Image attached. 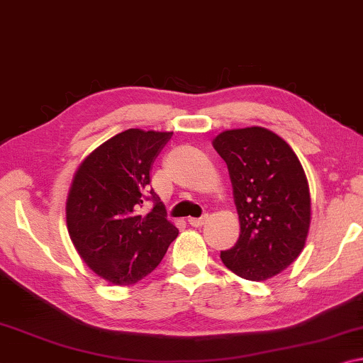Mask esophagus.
I'll return each mask as SVG.
<instances>
[{"instance_id": "34e87169", "label": "esophagus", "mask_w": 363, "mask_h": 363, "mask_svg": "<svg viewBox=\"0 0 363 363\" xmlns=\"http://www.w3.org/2000/svg\"><path fill=\"white\" fill-rule=\"evenodd\" d=\"M207 220H208V213L199 216V218H189L187 221H189V225H192V226H202Z\"/></svg>"}]
</instances>
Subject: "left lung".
Here are the masks:
<instances>
[{"label":"left lung","instance_id":"8db88e82","mask_svg":"<svg viewBox=\"0 0 363 363\" xmlns=\"http://www.w3.org/2000/svg\"><path fill=\"white\" fill-rule=\"evenodd\" d=\"M213 147L228 166L241 226L221 261L252 282L274 277L300 256L310 230L305 171L286 142L262 127L226 130Z\"/></svg>","mask_w":363,"mask_h":363}]
</instances>
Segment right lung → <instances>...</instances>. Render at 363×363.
<instances>
[{
	"label": "right lung",
	"mask_w": 363,
	"mask_h": 363,
	"mask_svg": "<svg viewBox=\"0 0 363 363\" xmlns=\"http://www.w3.org/2000/svg\"><path fill=\"white\" fill-rule=\"evenodd\" d=\"M172 132L130 128L94 150L68 194V233L83 261L102 279L133 285L160 266L179 231L150 186L151 167ZM147 201L154 208L142 216Z\"/></svg>",
	"instance_id": "add662e5"
}]
</instances>
